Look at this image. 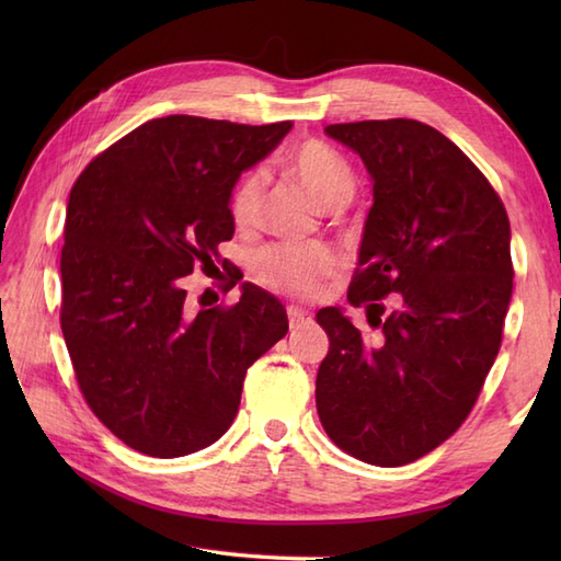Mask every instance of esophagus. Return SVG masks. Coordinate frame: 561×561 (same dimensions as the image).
<instances>
[{
  "instance_id": "34e87169",
  "label": "esophagus",
  "mask_w": 561,
  "mask_h": 561,
  "mask_svg": "<svg viewBox=\"0 0 561 561\" xmlns=\"http://www.w3.org/2000/svg\"><path fill=\"white\" fill-rule=\"evenodd\" d=\"M287 316H289V325L291 328H299L304 323H311V313L304 311V308H299V306H289L287 308Z\"/></svg>"
}]
</instances>
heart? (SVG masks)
Listing matches in <instances>:
<instances>
[{
    "mask_svg": "<svg viewBox=\"0 0 561 561\" xmlns=\"http://www.w3.org/2000/svg\"><path fill=\"white\" fill-rule=\"evenodd\" d=\"M282 171L301 185L318 209L337 211L354 195L356 178L347 159L323 141H304L282 159ZM262 175L248 173L231 193V217L248 229L260 217ZM337 272V257L325 245H274L257 255V277L274 291L313 296Z\"/></svg>",
    "mask_w": 561,
    "mask_h": 561,
    "instance_id": "obj_1",
    "label": "heart"
}]
</instances>
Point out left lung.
Segmentation results:
<instances>
[{
	"instance_id": "obj_1",
	"label": "left lung",
	"mask_w": 561,
	"mask_h": 561,
	"mask_svg": "<svg viewBox=\"0 0 561 561\" xmlns=\"http://www.w3.org/2000/svg\"><path fill=\"white\" fill-rule=\"evenodd\" d=\"M374 183L347 301L364 306L368 340L342 308L316 313L330 352L316 408L332 444L398 468L444 444L470 414L502 344L514 291L511 226L490 181L438 129L416 121L328 125ZM401 306L386 321L375 301Z\"/></svg>"
}]
</instances>
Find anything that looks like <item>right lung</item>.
I'll list each match as a JSON object with an SVG mask.
<instances>
[{"mask_svg":"<svg viewBox=\"0 0 561 561\" xmlns=\"http://www.w3.org/2000/svg\"><path fill=\"white\" fill-rule=\"evenodd\" d=\"M289 129L157 117L71 187L62 335L89 408L129 448L181 458L211 446L236 420L248 368L287 335L270 291L245 282L236 306L193 316L183 277L231 241L238 178Z\"/></svg>","mask_w":561,"mask_h":561,"instance_id":"1","label":"right lung"}]
</instances>
